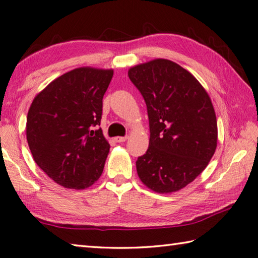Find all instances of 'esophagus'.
<instances>
[{
    "mask_svg": "<svg viewBox=\"0 0 258 258\" xmlns=\"http://www.w3.org/2000/svg\"><path fill=\"white\" fill-rule=\"evenodd\" d=\"M127 140V137H117L114 138V141L118 142V144H120V142H125Z\"/></svg>",
    "mask_w": 258,
    "mask_h": 258,
    "instance_id": "esophagus-1",
    "label": "esophagus"
}]
</instances>
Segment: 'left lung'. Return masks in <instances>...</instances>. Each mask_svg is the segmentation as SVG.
<instances>
[{
	"instance_id": "left-lung-1",
	"label": "left lung",
	"mask_w": 258,
	"mask_h": 258,
	"mask_svg": "<svg viewBox=\"0 0 258 258\" xmlns=\"http://www.w3.org/2000/svg\"><path fill=\"white\" fill-rule=\"evenodd\" d=\"M128 77L149 118V147L137 161L139 178L159 194L180 190L202 173L217 148L209 94L190 72L164 58L131 68Z\"/></svg>"
}]
</instances>
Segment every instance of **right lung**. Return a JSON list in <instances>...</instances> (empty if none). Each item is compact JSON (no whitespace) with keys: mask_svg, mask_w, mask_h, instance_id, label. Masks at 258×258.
I'll list each match as a JSON object with an SVG mask.
<instances>
[{"mask_svg":"<svg viewBox=\"0 0 258 258\" xmlns=\"http://www.w3.org/2000/svg\"><path fill=\"white\" fill-rule=\"evenodd\" d=\"M112 69L77 68L36 94L26 139L36 164L59 186L85 189L99 180L110 145L101 124L102 100Z\"/></svg>","mask_w":258,"mask_h":258,"instance_id":"add662e5","label":"right lung"}]
</instances>
